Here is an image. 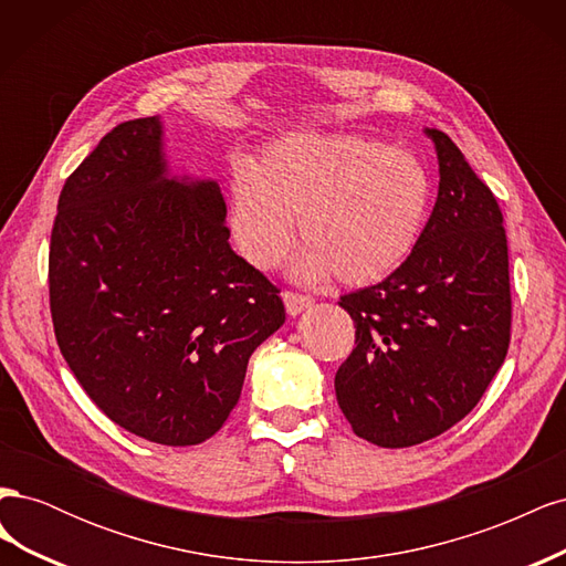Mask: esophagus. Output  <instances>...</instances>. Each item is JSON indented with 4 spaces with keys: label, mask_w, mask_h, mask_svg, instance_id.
<instances>
[{
    "label": "esophagus",
    "mask_w": 566,
    "mask_h": 566,
    "mask_svg": "<svg viewBox=\"0 0 566 566\" xmlns=\"http://www.w3.org/2000/svg\"><path fill=\"white\" fill-rule=\"evenodd\" d=\"M283 302H285L287 314H290V316H297V314H302L304 310H310V306L314 304V297L293 293V290H285V293H283Z\"/></svg>",
    "instance_id": "1"
}]
</instances>
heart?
I'll return each mask as SVG.
<instances>
[{"label": "heart", "mask_w": 566, "mask_h": 566, "mask_svg": "<svg viewBox=\"0 0 566 566\" xmlns=\"http://www.w3.org/2000/svg\"><path fill=\"white\" fill-rule=\"evenodd\" d=\"M432 177L413 150L352 134H287L260 163L235 165L231 233L260 271L283 264L295 243L302 281L333 273L345 285H370L416 250L430 217Z\"/></svg>", "instance_id": "1"}]
</instances>
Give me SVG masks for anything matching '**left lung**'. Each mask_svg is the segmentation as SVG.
I'll use <instances>...</instances> for the list:
<instances>
[{
    "mask_svg": "<svg viewBox=\"0 0 566 566\" xmlns=\"http://www.w3.org/2000/svg\"><path fill=\"white\" fill-rule=\"evenodd\" d=\"M437 148L439 193L408 260L382 283L339 297L356 342L335 375L356 437L416 447L451 430L484 397L510 345V271L503 212L460 148Z\"/></svg>",
    "mask_w": 566,
    "mask_h": 566,
    "instance_id": "1",
    "label": "left lung"
}]
</instances>
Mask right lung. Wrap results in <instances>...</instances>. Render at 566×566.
I'll use <instances>...</instances> for the list:
<instances>
[{
	"label": "right lung",
	"mask_w": 566,
	"mask_h": 566,
	"mask_svg": "<svg viewBox=\"0 0 566 566\" xmlns=\"http://www.w3.org/2000/svg\"><path fill=\"white\" fill-rule=\"evenodd\" d=\"M158 115L113 127L65 179L49 245L63 358L127 432L196 447L285 323L279 287L229 245L212 179L169 177Z\"/></svg>",
	"instance_id": "right-lung-1"
}]
</instances>
